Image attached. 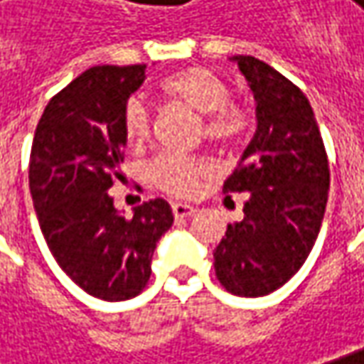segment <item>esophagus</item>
Segmentation results:
<instances>
[{
    "label": "esophagus",
    "mask_w": 364,
    "mask_h": 364,
    "mask_svg": "<svg viewBox=\"0 0 364 364\" xmlns=\"http://www.w3.org/2000/svg\"><path fill=\"white\" fill-rule=\"evenodd\" d=\"M171 210H173V215H175V218H191L193 213L198 212L193 205H187V203H173Z\"/></svg>",
    "instance_id": "34e87169"
}]
</instances>
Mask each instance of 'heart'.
<instances>
[{
	"mask_svg": "<svg viewBox=\"0 0 364 364\" xmlns=\"http://www.w3.org/2000/svg\"><path fill=\"white\" fill-rule=\"evenodd\" d=\"M156 93L171 103L196 112L203 138L220 149L238 146L252 126V114L245 103L230 100L226 81L205 67H185L165 75L156 83ZM122 132L130 146H142L151 134V118L138 100H130L122 112ZM210 175V166L199 159L173 154L159 156L151 166V179L171 196L189 198L198 191L199 181Z\"/></svg>",
	"mask_w": 364,
	"mask_h": 364,
	"instance_id": "obj_1",
	"label": "heart"
}]
</instances>
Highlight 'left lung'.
<instances>
[{
    "label": "left lung",
    "mask_w": 364,
    "mask_h": 364,
    "mask_svg": "<svg viewBox=\"0 0 364 364\" xmlns=\"http://www.w3.org/2000/svg\"><path fill=\"white\" fill-rule=\"evenodd\" d=\"M257 102V132L224 183L248 193L242 222L213 250L215 277L240 297L269 295L314 248L330 187L324 140L304 91L255 56H234Z\"/></svg>",
    "instance_id": "left-lung-1"
}]
</instances>
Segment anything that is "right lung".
<instances>
[{"instance_id":"1","label":"right lung","mask_w":364,"mask_h":364,"mask_svg":"<svg viewBox=\"0 0 364 364\" xmlns=\"http://www.w3.org/2000/svg\"><path fill=\"white\" fill-rule=\"evenodd\" d=\"M146 65H103L81 73L48 102L30 152V193L58 267L89 295L124 301L151 279L159 238L173 226L165 199L144 201L132 218L107 189L122 179V112Z\"/></svg>"}]
</instances>
